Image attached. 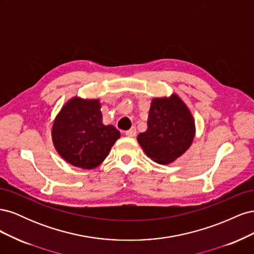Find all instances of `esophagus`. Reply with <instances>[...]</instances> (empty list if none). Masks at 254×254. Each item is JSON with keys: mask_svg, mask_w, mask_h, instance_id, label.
Masks as SVG:
<instances>
[{"mask_svg": "<svg viewBox=\"0 0 254 254\" xmlns=\"http://www.w3.org/2000/svg\"><path fill=\"white\" fill-rule=\"evenodd\" d=\"M125 134H126L127 136H131V137L135 136V134H136V129H135V127H131L129 130H127V131L125 132Z\"/></svg>", "mask_w": 254, "mask_h": 254, "instance_id": "1", "label": "esophagus"}]
</instances>
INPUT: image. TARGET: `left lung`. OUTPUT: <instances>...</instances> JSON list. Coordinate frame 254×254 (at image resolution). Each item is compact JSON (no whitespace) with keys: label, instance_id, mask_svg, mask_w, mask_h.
<instances>
[{"label":"left lung","instance_id":"1","mask_svg":"<svg viewBox=\"0 0 254 254\" xmlns=\"http://www.w3.org/2000/svg\"><path fill=\"white\" fill-rule=\"evenodd\" d=\"M194 135V119L186 104L174 94L153 99L147 130L137 135V142L151 160L168 164L187 151Z\"/></svg>","mask_w":254,"mask_h":254}]
</instances>
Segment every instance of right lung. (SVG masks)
<instances>
[{"label": "right lung", "instance_id": "add662e5", "mask_svg": "<svg viewBox=\"0 0 254 254\" xmlns=\"http://www.w3.org/2000/svg\"><path fill=\"white\" fill-rule=\"evenodd\" d=\"M97 99L74 97L61 109L52 129L55 148L68 163L92 170L108 156L121 133L112 125L102 123Z\"/></svg>", "mask_w": 254, "mask_h": 254}]
</instances>
